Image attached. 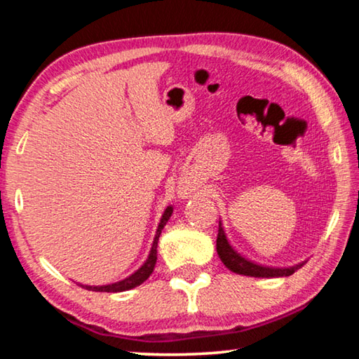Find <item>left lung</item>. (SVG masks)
<instances>
[{
  "mask_svg": "<svg viewBox=\"0 0 359 359\" xmlns=\"http://www.w3.org/2000/svg\"><path fill=\"white\" fill-rule=\"evenodd\" d=\"M218 236H217V253L220 257L222 263L228 267L231 272H236V274L241 276H248V277H263V278H271V277H288L304 266L307 261H302V263H297L290 267H272V266H264L258 264L255 261L245 258L244 255H241L236 248L231 245V242L226 238V233H224L222 220L218 222Z\"/></svg>",
  "mask_w": 359,
  "mask_h": 359,
  "instance_id": "obj_1",
  "label": "left lung"
}]
</instances>
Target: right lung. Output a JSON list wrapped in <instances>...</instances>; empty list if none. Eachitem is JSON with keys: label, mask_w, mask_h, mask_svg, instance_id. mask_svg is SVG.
<instances>
[{"label": "right lung", "mask_w": 359, "mask_h": 359, "mask_svg": "<svg viewBox=\"0 0 359 359\" xmlns=\"http://www.w3.org/2000/svg\"><path fill=\"white\" fill-rule=\"evenodd\" d=\"M172 210H174L172 205H168V208L165 209V212H163V215L160 218V223H158V228H156L154 242H151L149 257H147V259L144 261L142 266L139 267V269H136L135 272H133L131 276L125 277L123 280H118V282H114V283H107V285H82V283H79V285H81L82 288L90 290V291H101V293H120V291H128V290L136 288L141 283H144L150 277L151 272H154V267L156 264L158 239H160L163 228L166 226L168 220H169V218H171Z\"/></svg>", "instance_id": "1"}]
</instances>
